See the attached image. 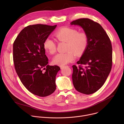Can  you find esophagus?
I'll use <instances>...</instances> for the list:
<instances>
[{
	"label": "esophagus",
	"mask_w": 124,
	"mask_h": 124,
	"mask_svg": "<svg viewBox=\"0 0 124 124\" xmlns=\"http://www.w3.org/2000/svg\"><path fill=\"white\" fill-rule=\"evenodd\" d=\"M60 68H61V69H63V67H64V66H60Z\"/></svg>",
	"instance_id": "34e87169"
}]
</instances>
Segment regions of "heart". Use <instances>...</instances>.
I'll return each mask as SVG.
<instances>
[{"instance_id": "heart-1", "label": "heart", "mask_w": 124, "mask_h": 124, "mask_svg": "<svg viewBox=\"0 0 124 124\" xmlns=\"http://www.w3.org/2000/svg\"><path fill=\"white\" fill-rule=\"evenodd\" d=\"M54 36L59 42H67L65 53H60L53 59L54 64L63 66L76 59V55L82 54L87 47L89 39L87 34L84 32H78L75 28L64 27L59 29L54 33ZM45 49L49 54H54L56 50L55 43L49 38H46L44 43Z\"/></svg>"}]
</instances>
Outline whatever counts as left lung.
Instances as JSON below:
<instances>
[{"instance_id":"1","label":"left lung","mask_w":124,"mask_h":124,"mask_svg":"<svg viewBox=\"0 0 124 124\" xmlns=\"http://www.w3.org/2000/svg\"><path fill=\"white\" fill-rule=\"evenodd\" d=\"M70 23L81 26L89 39L87 48L77 62L78 66H73V84L79 92L91 94L102 87L111 71V41L102 26L92 20L81 18Z\"/></svg>"}]
</instances>
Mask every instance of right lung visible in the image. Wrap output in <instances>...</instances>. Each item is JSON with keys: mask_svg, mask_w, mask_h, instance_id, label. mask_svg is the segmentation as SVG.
Segmentation results:
<instances>
[{"mask_svg": "<svg viewBox=\"0 0 124 124\" xmlns=\"http://www.w3.org/2000/svg\"><path fill=\"white\" fill-rule=\"evenodd\" d=\"M56 27L42 24L28 25L20 32L13 44L16 71L26 89L39 97L50 95L56 89L55 78L60 68L47 65L43 46L45 40Z\"/></svg>", "mask_w": 124, "mask_h": 124, "instance_id": "obj_1", "label": "right lung"}]
</instances>
